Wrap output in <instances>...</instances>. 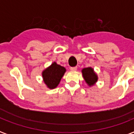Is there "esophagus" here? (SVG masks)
I'll use <instances>...</instances> for the list:
<instances>
[{
  "label": "esophagus",
  "instance_id": "34e87169",
  "mask_svg": "<svg viewBox=\"0 0 134 134\" xmlns=\"http://www.w3.org/2000/svg\"><path fill=\"white\" fill-rule=\"evenodd\" d=\"M70 69L71 71H76L77 67H70Z\"/></svg>",
  "mask_w": 134,
  "mask_h": 134
}]
</instances>
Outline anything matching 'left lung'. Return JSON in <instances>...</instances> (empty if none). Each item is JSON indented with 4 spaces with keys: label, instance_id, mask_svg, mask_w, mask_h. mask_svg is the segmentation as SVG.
<instances>
[{
    "label": "left lung",
    "instance_id": "left-lung-1",
    "mask_svg": "<svg viewBox=\"0 0 134 134\" xmlns=\"http://www.w3.org/2000/svg\"><path fill=\"white\" fill-rule=\"evenodd\" d=\"M82 76L84 77L85 80L90 86L93 85L98 80L97 75L93 71V69L91 67L85 68L82 70Z\"/></svg>",
    "mask_w": 134,
    "mask_h": 134
}]
</instances>
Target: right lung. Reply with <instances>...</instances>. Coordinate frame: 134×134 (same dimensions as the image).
<instances>
[{
	"mask_svg": "<svg viewBox=\"0 0 134 134\" xmlns=\"http://www.w3.org/2000/svg\"><path fill=\"white\" fill-rule=\"evenodd\" d=\"M65 71V67L54 63L42 72L44 83L49 89L56 88L63 76Z\"/></svg>",
	"mask_w": 134,
	"mask_h": 134,
	"instance_id": "1",
	"label": "right lung"
}]
</instances>
